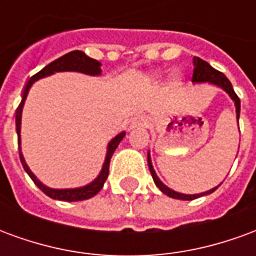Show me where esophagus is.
Instances as JSON below:
<instances>
[{"instance_id": "esophagus-1", "label": "esophagus", "mask_w": 256, "mask_h": 256, "mask_svg": "<svg viewBox=\"0 0 256 256\" xmlns=\"http://www.w3.org/2000/svg\"><path fill=\"white\" fill-rule=\"evenodd\" d=\"M148 124V119L144 115H137L132 120V128H145Z\"/></svg>"}]
</instances>
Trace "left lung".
Returning a JSON list of instances; mask_svg holds the SVG:
<instances>
[{"instance_id": "1", "label": "left lung", "mask_w": 256, "mask_h": 256, "mask_svg": "<svg viewBox=\"0 0 256 256\" xmlns=\"http://www.w3.org/2000/svg\"><path fill=\"white\" fill-rule=\"evenodd\" d=\"M193 63H194V68H193V75H192V82H210V84H214L216 86H220L224 90H226V93H229L234 104H236V114H237V120H238V116H240V98L236 94V92L233 90V86H232L230 80L226 78L225 75L222 72H220L218 70H215L210 66L207 62H204L200 58H193ZM148 167H150V172L152 174V178L155 181L156 186L160 189L162 192L166 193L167 196H170L172 198H181V200H193V198H198L200 196H204V194H208V193H212L215 189L218 188H212L208 192L200 193V194H182V193H178L172 190L170 188H167L164 184L156 176L155 170L152 167V163H150V158L148 155Z\"/></svg>"}]
</instances>
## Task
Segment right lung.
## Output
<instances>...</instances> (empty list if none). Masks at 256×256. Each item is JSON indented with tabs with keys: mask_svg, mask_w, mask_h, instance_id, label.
Listing matches in <instances>:
<instances>
[{
	"mask_svg": "<svg viewBox=\"0 0 256 256\" xmlns=\"http://www.w3.org/2000/svg\"><path fill=\"white\" fill-rule=\"evenodd\" d=\"M58 71H78V72L89 74V75H98L101 74L100 63L94 60V58H88L84 52L80 50H74V52H70L67 54H64L62 58H58V60H54L50 64H48L46 67L42 68L40 72H36V75H32L30 78V80L26 84L24 90H23V98L20 101L19 106L16 108V132H18V141H19L20 146V120H22V110H23V106H24V100L27 97V93H28V89L31 88V84H34L36 80H38L40 78H44L46 75H50L53 72H58ZM124 137V133L118 134L115 138L112 140L110 145H108V152H106V162H104V166H102V170H101L100 176L96 178L94 181L89 185H86L84 188L78 189H50L42 185L38 180L36 178V176L30 172L28 166L26 164L24 159L22 156V152H19L20 162L23 164V168L26 170V172L30 176V178L34 181L38 188L41 189L42 192L45 193L46 196L52 198H56V200H66V202H79V200H86V198H93L94 194L100 192L102 185L106 182V180L108 178V172H110V162H111V158L114 155V152L118 148L119 142L122 141V138ZM20 150V148H19Z\"/></svg>",
	"mask_w": 256,
	"mask_h": 256,
	"instance_id": "1",
	"label": "right lung"
}]
</instances>
